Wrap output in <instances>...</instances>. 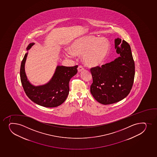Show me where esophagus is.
<instances>
[{"mask_svg":"<svg viewBox=\"0 0 157 157\" xmlns=\"http://www.w3.org/2000/svg\"><path fill=\"white\" fill-rule=\"evenodd\" d=\"M78 73H80L81 71H82L84 70V68H83L82 66H79V67H78Z\"/></svg>","mask_w":157,"mask_h":157,"instance_id":"34e87169","label":"esophagus"}]
</instances>
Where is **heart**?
I'll return each mask as SVG.
<instances>
[{"label":"heart","mask_w":157,"mask_h":157,"mask_svg":"<svg viewBox=\"0 0 157 157\" xmlns=\"http://www.w3.org/2000/svg\"><path fill=\"white\" fill-rule=\"evenodd\" d=\"M109 50V44L107 40L89 36L75 40L71 45V51H66L65 54L68 57L82 56L83 62L86 65L98 67L106 62Z\"/></svg>","instance_id":"b5f03b06"}]
</instances>
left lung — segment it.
<instances>
[{"instance_id":"8db88e82","label":"left lung","mask_w":157,"mask_h":157,"mask_svg":"<svg viewBox=\"0 0 157 157\" xmlns=\"http://www.w3.org/2000/svg\"><path fill=\"white\" fill-rule=\"evenodd\" d=\"M115 49L120 56L100 67L91 68L93 83L90 92L99 103L108 105L126 98L133 86L135 63L129 44L117 38Z\"/></svg>"}]
</instances>
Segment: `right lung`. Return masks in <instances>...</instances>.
<instances>
[{"mask_svg":"<svg viewBox=\"0 0 157 157\" xmlns=\"http://www.w3.org/2000/svg\"><path fill=\"white\" fill-rule=\"evenodd\" d=\"M34 43L29 44L27 50ZM28 53L22 60L20 68L21 81L26 94L37 104L45 107H56L66 100L69 93V82L71 78L77 73L78 66L66 67L57 66L52 78L46 84L35 86L31 84L25 72V63Z\"/></svg>","mask_w":157,"mask_h":157,"instance_id":"1","label":"right lung"}]
</instances>
